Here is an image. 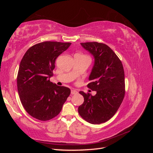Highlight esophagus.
Listing matches in <instances>:
<instances>
[{
    "instance_id": "esophagus-1",
    "label": "esophagus",
    "mask_w": 153,
    "mask_h": 153,
    "mask_svg": "<svg viewBox=\"0 0 153 153\" xmlns=\"http://www.w3.org/2000/svg\"><path fill=\"white\" fill-rule=\"evenodd\" d=\"M77 93H78V92H77L76 91L73 90V89L71 90V94H77Z\"/></svg>"
}]
</instances>
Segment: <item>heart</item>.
Instances as JSON below:
<instances>
[{"label":"heart","mask_w":153,"mask_h":153,"mask_svg":"<svg viewBox=\"0 0 153 153\" xmlns=\"http://www.w3.org/2000/svg\"><path fill=\"white\" fill-rule=\"evenodd\" d=\"M80 55H81V54H80Z\"/></svg>","instance_id":"obj_1"}]
</instances>
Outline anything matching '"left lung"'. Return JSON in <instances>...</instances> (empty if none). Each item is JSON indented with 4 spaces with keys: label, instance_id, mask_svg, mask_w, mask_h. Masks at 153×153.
Segmentation results:
<instances>
[{
    "label": "left lung",
    "instance_id": "1",
    "mask_svg": "<svg viewBox=\"0 0 153 153\" xmlns=\"http://www.w3.org/2000/svg\"><path fill=\"white\" fill-rule=\"evenodd\" d=\"M94 58L87 87L96 91L94 96L79 93L84 102L78 113L88 123L93 124L108 121L116 113L125 94L124 71L123 64L108 46L98 42L80 43Z\"/></svg>",
    "mask_w": 153,
    "mask_h": 153
}]
</instances>
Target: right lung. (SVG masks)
Returning <instances> with one entry per match:
<instances>
[{
  "mask_svg": "<svg viewBox=\"0 0 153 153\" xmlns=\"http://www.w3.org/2000/svg\"><path fill=\"white\" fill-rule=\"evenodd\" d=\"M71 43L45 41L32 46L23 57L17 76L21 103L32 117L40 121L52 119L60 113L71 93L68 87L50 81L55 60Z\"/></svg>",
  "mask_w": 153,
  "mask_h": 153,
  "instance_id": "right-lung-1",
  "label": "right lung"
}]
</instances>
